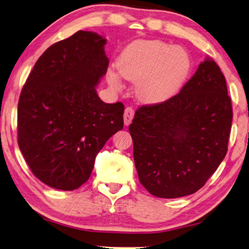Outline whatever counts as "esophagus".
I'll list each match as a JSON object with an SVG mask.
<instances>
[{"mask_svg":"<svg viewBox=\"0 0 249 249\" xmlns=\"http://www.w3.org/2000/svg\"><path fill=\"white\" fill-rule=\"evenodd\" d=\"M133 116H134V110L131 107L125 108L124 113V121L125 125H129L130 124H131Z\"/></svg>","mask_w":249,"mask_h":249,"instance_id":"34e87169","label":"esophagus"}]
</instances>
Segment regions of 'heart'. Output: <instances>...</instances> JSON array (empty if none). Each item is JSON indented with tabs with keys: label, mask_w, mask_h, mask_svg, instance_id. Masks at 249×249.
<instances>
[{
	"label": "heart",
	"mask_w": 249,
	"mask_h": 249,
	"mask_svg": "<svg viewBox=\"0 0 249 249\" xmlns=\"http://www.w3.org/2000/svg\"><path fill=\"white\" fill-rule=\"evenodd\" d=\"M121 77L136 83V95L145 104L162 103L177 93L190 69L184 51L161 40L133 43L118 60ZM109 81L118 85L119 76L109 71Z\"/></svg>",
	"instance_id": "heart-1"
}]
</instances>
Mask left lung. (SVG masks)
Here are the masks:
<instances>
[{
  "label": "left lung",
  "mask_w": 249,
  "mask_h": 249,
  "mask_svg": "<svg viewBox=\"0 0 249 249\" xmlns=\"http://www.w3.org/2000/svg\"><path fill=\"white\" fill-rule=\"evenodd\" d=\"M231 119L225 77L206 58L178 95L134 113L129 131L141 184L162 198L196 192L226 156Z\"/></svg>",
  "instance_id": "1"
}]
</instances>
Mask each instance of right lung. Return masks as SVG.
Wrapping results in <instances>:
<instances>
[{
	"label": "right lung",
	"instance_id": "add662e5",
	"mask_svg": "<svg viewBox=\"0 0 249 249\" xmlns=\"http://www.w3.org/2000/svg\"><path fill=\"white\" fill-rule=\"evenodd\" d=\"M106 40L79 31L37 59L18 106V142L33 174L57 190L78 189L98 152L124 128V106L105 104L96 86L107 72Z\"/></svg>",
	"mask_w": 249,
	"mask_h": 249
}]
</instances>
